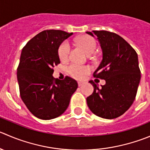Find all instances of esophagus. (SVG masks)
<instances>
[{
    "mask_svg": "<svg viewBox=\"0 0 150 150\" xmlns=\"http://www.w3.org/2000/svg\"><path fill=\"white\" fill-rule=\"evenodd\" d=\"M78 86H82L83 84V83L81 82V81H78Z\"/></svg>",
    "mask_w": 150,
    "mask_h": 150,
    "instance_id": "esophagus-1",
    "label": "esophagus"
}]
</instances>
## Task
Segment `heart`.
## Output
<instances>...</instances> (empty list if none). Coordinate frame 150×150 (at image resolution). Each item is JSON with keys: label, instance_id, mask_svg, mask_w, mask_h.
<instances>
[{"label": "heart", "instance_id": "b5f03b06", "mask_svg": "<svg viewBox=\"0 0 150 150\" xmlns=\"http://www.w3.org/2000/svg\"><path fill=\"white\" fill-rule=\"evenodd\" d=\"M78 42L88 55L93 54L97 50V42L95 40L89 36H83L80 37ZM70 53V45L67 41L62 43L59 47L58 54L61 61L64 62L67 60ZM68 73L77 79H82L86 75L89 73L91 68L88 66H81L76 64H72L67 68Z\"/></svg>", "mask_w": 150, "mask_h": 150}]
</instances>
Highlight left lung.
Segmentation results:
<instances>
[{
  "label": "left lung",
  "mask_w": 150,
  "mask_h": 150,
  "mask_svg": "<svg viewBox=\"0 0 150 150\" xmlns=\"http://www.w3.org/2000/svg\"><path fill=\"white\" fill-rule=\"evenodd\" d=\"M96 36L103 50V59L94 76L105 80L99 87L93 81L92 94L86 98L92 113L104 119L122 115L136 99L141 79L138 55L122 37L107 30L87 31Z\"/></svg>",
  "instance_id": "1"
}]
</instances>
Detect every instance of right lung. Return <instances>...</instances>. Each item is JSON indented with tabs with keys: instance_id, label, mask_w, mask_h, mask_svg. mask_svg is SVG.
Listing matches in <instances>:
<instances>
[{
	"instance_id": "right-lung-1",
	"label": "right lung",
	"mask_w": 150,
	"mask_h": 150,
	"mask_svg": "<svg viewBox=\"0 0 150 150\" xmlns=\"http://www.w3.org/2000/svg\"><path fill=\"white\" fill-rule=\"evenodd\" d=\"M72 35L61 30H45L29 40L22 50L17 76L22 100L41 120H52L67 108L78 88L75 80L53 78V67L60 64L58 50Z\"/></svg>"
}]
</instances>
